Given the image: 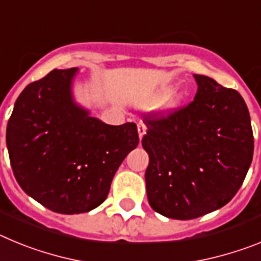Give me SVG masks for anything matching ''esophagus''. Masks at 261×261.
<instances>
[{"instance_id": "esophagus-1", "label": "esophagus", "mask_w": 261, "mask_h": 261, "mask_svg": "<svg viewBox=\"0 0 261 261\" xmlns=\"http://www.w3.org/2000/svg\"><path fill=\"white\" fill-rule=\"evenodd\" d=\"M137 129H138V136H140V140H142V137L146 135V125H145V123L140 121V123L137 124Z\"/></svg>"}]
</instances>
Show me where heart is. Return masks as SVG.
I'll list each match as a JSON object with an SVG mask.
<instances>
[{
    "mask_svg": "<svg viewBox=\"0 0 261 261\" xmlns=\"http://www.w3.org/2000/svg\"><path fill=\"white\" fill-rule=\"evenodd\" d=\"M171 93V87L158 90V91H155L154 94L147 96L146 99H144V100H142V106H144V107H155V106L161 105V103H162ZM186 99L187 94L184 93V91H179V93L174 94V95L170 98V100L167 102V108H170V110H180L184 106V103H186Z\"/></svg>",
    "mask_w": 261,
    "mask_h": 261,
    "instance_id": "heart-1",
    "label": "heart"
}]
</instances>
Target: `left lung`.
Returning <instances> with one entry per match:
<instances>
[{"mask_svg": "<svg viewBox=\"0 0 261 261\" xmlns=\"http://www.w3.org/2000/svg\"><path fill=\"white\" fill-rule=\"evenodd\" d=\"M193 102L167 117L145 116L147 200L156 213L193 220L225 206L253 155L250 112L238 91L193 74Z\"/></svg>", "mask_w": 261, "mask_h": 261, "instance_id": "left-lung-1", "label": "left lung"}]
</instances>
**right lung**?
I'll use <instances>...</instances> for the list:
<instances>
[{"mask_svg": "<svg viewBox=\"0 0 261 261\" xmlns=\"http://www.w3.org/2000/svg\"><path fill=\"white\" fill-rule=\"evenodd\" d=\"M78 68L55 69L27 85L6 129L18 184L49 211L80 214L102 204L125 156L138 145L137 125H108L73 96Z\"/></svg>", "mask_w": 261, "mask_h": 261, "instance_id": "right-lung-1", "label": "right lung"}]
</instances>
